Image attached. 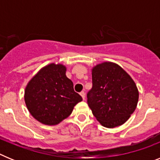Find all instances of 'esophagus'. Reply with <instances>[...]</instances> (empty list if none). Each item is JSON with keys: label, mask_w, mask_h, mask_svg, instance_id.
Listing matches in <instances>:
<instances>
[{"label": "esophagus", "mask_w": 160, "mask_h": 160, "mask_svg": "<svg viewBox=\"0 0 160 160\" xmlns=\"http://www.w3.org/2000/svg\"><path fill=\"white\" fill-rule=\"evenodd\" d=\"M80 95L82 96V99L84 100L85 99V92H84V91H82V92L80 93Z\"/></svg>", "instance_id": "34e87169"}]
</instances>
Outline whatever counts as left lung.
<instances>
[{"label": "left lung", "mask_w": 160, "mask_h": 160, "mask_svg": "<svg viewBox=\"0 0 160 160\" xmlns=\"http://www.w3.org/2000/svg\"><path fill=\"white\" fill-rule=\"evenodd\" d=\"M91 72L93 87L87 94V103L94 116L105 128L122 125L136 109V84L121 66L111 62L96 65Z\"/></svg>", "instance_id": "1"}]
</instances>
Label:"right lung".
<instances>
[{
    "mask_svg": "<svg viewBox=\"0 0 160 160\" xmlns=\"http://www.w3.org/2000/svg\"><path fill=\"white\" fill-rule=\"evenodd\" d=\"M62 64L44 66L28 82L25 102L35 119L45 125H57L70 115L74 106L82 98L73 90Z\"/></svg>",
    "mask_w": 160,
    "mask_h": 160,
    "instance_id": "1",
    "label": "right lung"
}]
</instances>
